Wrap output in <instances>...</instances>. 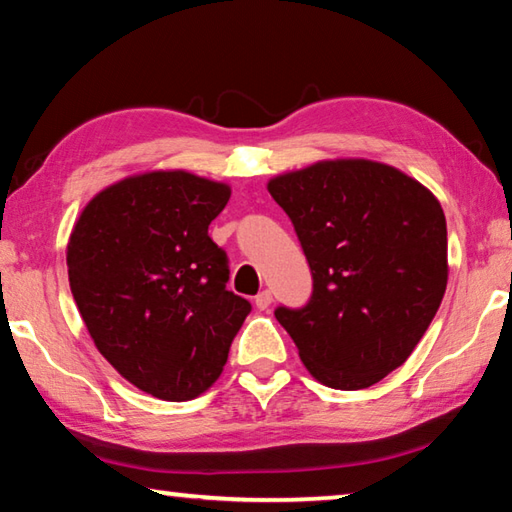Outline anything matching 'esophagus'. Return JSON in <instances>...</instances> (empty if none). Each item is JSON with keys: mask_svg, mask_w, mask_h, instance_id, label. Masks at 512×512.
Returning <instances> with one entry per match:
<instances>
[{"mask_svg": "<svg viewBox=\"0 0 512 512\" xmlns=\"http://www.w3.org/2000/svg\"><path fill=\"white\" fill-rule=\"evenodd\" d=\"M271 302H273V293L268 291V289L259 291L257 296H255V307H257V309H262V311L271 307Z\"/></svg>", "mask_w": 512, "mask_h": 512, "instance_id": "34e87169", "label": "esophagus"}]
</instances>
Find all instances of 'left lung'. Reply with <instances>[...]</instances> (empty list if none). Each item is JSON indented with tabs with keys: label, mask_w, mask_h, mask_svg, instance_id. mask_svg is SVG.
<instances>
[{
	"label": "left lung",
	"mask_w": 512,
	"mask_h": 512,
	"mask_svg": "<svg viewBox=\"0 0 512 512\" xmlns=\"http://www.w3.org/2000/svg\"><path fill=\"white\" fill-rule=\"evenodd\" d=\"M314 277L302 309L275 318L309 375L359 391L400 368L447 289V223L438 198L391 164L320 160L268 180Z\"/></svg>",
	"instance_id": "8db88e82"
}]
</instances>
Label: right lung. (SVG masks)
<instances>
[{"label":"right lung","instance_id":"right-lung-1","mask_svg":"<svg viewBox=\"0 0 512 512\" xmlns=\"http://www.w3.org/2000/svg\"><path fill=\"white\" fill-rule=\"evenodd\" d=\"M230 194L185 169L135 173L94 194L69 235V289L94 345L158 400L203 395L250 311L207 235Z\"/></svg>","mask_w":512,"mask_h":512}]
</instances>
